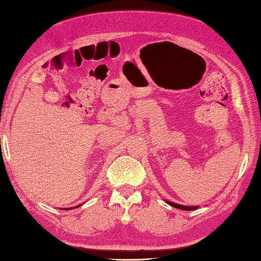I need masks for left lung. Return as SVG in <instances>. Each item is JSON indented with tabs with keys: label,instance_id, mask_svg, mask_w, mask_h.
Masks as SVG:
<instances>
[{
	"label": "left lung",
	"instance_id": "obj_1",
	"mask_svg": "<svg viewBox=\"0 0 261 261\" xmlns=\"http://www.w3.org/2000/svg\"><path fill=\"white\" fill-rule=\"evenodd\" d=\"M165 202L170 204L171 207H174V208H178V209H181V211H195L196 206H184V204H179V203H174V202H171L168 201V200H165Z\"/></svg>",
	"mask_w": 261,
	"mask_h": 261
}]
</instances>
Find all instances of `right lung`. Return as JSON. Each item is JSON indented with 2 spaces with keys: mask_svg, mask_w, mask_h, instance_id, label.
<instances>
[{
  "mask_svg": "<svg viewBox=\"0 0 261 261\" xmlns=\"http://www.w3.org/2000/svg\"><path fill=\"white\" fill-rule=\"evenodd\" d=\"M77 207H80V204H79V206H76V208H77ZM65 209H66V211H69L70 208H65Z\"/></svg>",
  "mask_w": 261,
  "mask_h": 261,
  "instance_id": "obj_1",
  "label": "right lung"
}]
</instances>
